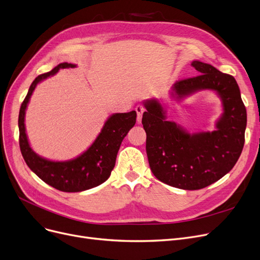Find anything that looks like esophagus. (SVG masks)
I'll return each instance as SVG.
<instances>
[{
	"instance_id": "esophagus-1",
	"label": "esophagus",
	"mask_w": 260,
	"mask_h": 260,
	"mask_svg": "<svg viewBox=\"0 0 260 260\" xmlns=\"http://www.w3.org/2000/svg\"><path fill=\"white\" fill-rule=\"evenodd\" d=\"M135 110H136V112H137V120H138V122H141L142 115H143V112L145 111L144 106L142 104H138L136 106V108H135Z\"/></svg>"
}]
</instances>
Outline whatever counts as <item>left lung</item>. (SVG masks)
<instances>
[{"label": "left lung", "instance_id": "obj_1", "mask_svg": "<svg viewBox=\"0 0 260 260\" xmlns=\"http://www.w3.org/2000/svg\"><path fill=\"white\" fill-rule=\"evenodd\" d=\"M191 66L199 75L176 82L173 92L182 99L198 90H214L224 110L217 129L189 134L166 121L162 106L155 100L144 103L142 124L146 154L156 178L179 189L198 190L217 182L238 160L244 144L246 109L234 76L198 60Z\"/></svg>", "mask_w": 260, "mask_h": 260}]
</instances>
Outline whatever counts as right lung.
<instances>
[{
	"label": "right lung",
	"instance_id": "1",
	"mask_svg": "<svg viewBox=\"0 0 260 260\" xmlns=\"http://www.w3.org/2000/svg\"><path fill=\"white\" fill-rule=\"evenodd\" d=\"M73 63L62 62L50 72L38 75L28 89L19 112V144L26 165L44 183L63 192H78L96 187L110 176L116 164L120 145L128 131L136 123V111L112 115L106 122L94 142L81 156L69 161H52L38 156L29 146L24 117L28 101L37 84L59 69L74 68Z\"/></svg>",
	"mask_w": 260,
	"mask_h": 260
}]
</instances>
